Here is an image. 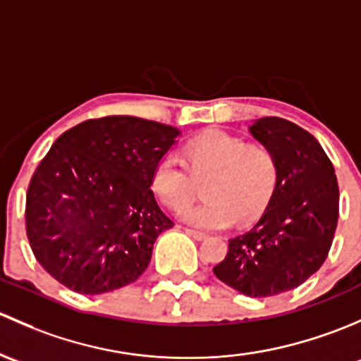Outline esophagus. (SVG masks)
<instances>
[{"instance_id":"esophagus-1","label":"esophagus","mask_w":361,"mask_h":361,"mask_svg":"<svg viewBox=\"0 0 361 361\" xmlns=\"http://www.w3.org/2000/svg\"><path fill=\"white\" fill-rule=\"evenodd\" d=\"M185 233H188V235L189 236H192V238H195V240H205V238H207V235H205V233H202V231H196V229H185Z\"/></svg>"}]
</instances>
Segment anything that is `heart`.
I'll return each instance as SVG.
<instances>
[{
  "mask_svg": "<svg viewBox=\"0 0 361 361\" xmlns=\"http://www.w3.org/2000/svg\"><path fill=\"white\" fill-rule=\"evenodd\" d=\"M189 170L173 154L156 161L151 191L161 205L180 212L190 201L195 180L207 179V198L182 211L185 222L205 229H224L248 222L266 208L276 184V163L266 147L247 144L222 130H212L185 146Z\"/></svg>",
  "mask_w": 361,
  "mask_h": 361,
  "instance_id": "obj_1",
  "label": "heart"
}]
</instances>
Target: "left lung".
<instances>
[{
  "mask_svg": "<svg viewBox=\"0 0 361 361\" xmlns=\"http://www.w3.org/2000/svg\"><path fill=\"white\" fill-rule=\"evenodd\" d=\"M250 133L273 154L276 184L254 228L229 240L215 276L248 297L292 290L325 262L339 219L336 170L319 142L283 118H261Z\"/></svg>",
  "mask_w": 361,
  "mask_h": 361,
  "instance_id": "left-lung-1",
  "label": "left lung"
}]
</instances>
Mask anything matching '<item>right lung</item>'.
Here are the masks:
<instances>
[{
    "label": "right lung",
    "instance_id": "right-lung-1",
    "mask_svg": "<svg viewBox=\"0 0 361 361\" xmlns=\"http://www.w3.org/2000/svg\"><path fill=\"white\" fill-rule=\"evenodd\" d=\"M176 126L135 116L87 120L62 133L32 173L25 233L36 261L78 293L133 283L173 222L151 173L176 144Z\"/></svg>",
    "mask_w": 361,
    "mask_h": 361
}]
</instances>
